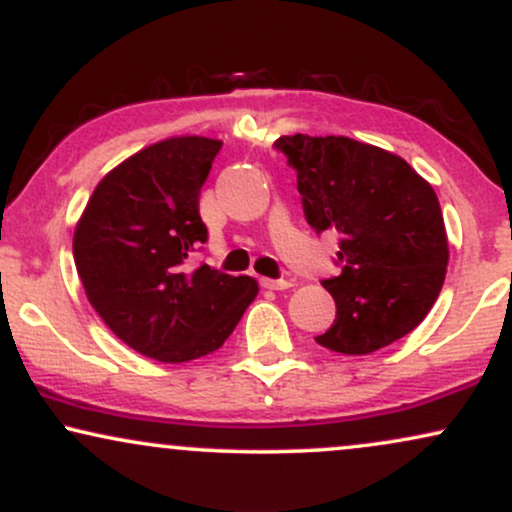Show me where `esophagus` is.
Listing matches in <instances>:
<instances>
[{"instance_id":"esophagus-1","label":"esophagus","mask_w":512,"mask_h":512,"mask_svg":"<svg viewBox=\"0 0 512 512\" xmlns=\"http://www.w3.org/2000/svg\"><path fill=\"white\" fill-rule=\"evenodd\" d=\"M262 286H264V289H269V291H286V289H291L293 281H289V279H262Z\"/></svg>"}]
</instances>
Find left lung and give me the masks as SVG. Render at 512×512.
Masks as SVG:
<instances>
[{
	"label": "left lung",
	"mask_w": 512,
	"mask_h": 512,
	"mask_svg": "<svg viewBox=\"0 0 512 512\" xmlns=\"http://www.w3.org/2000/svg\"><path fill=\"white\" fill-rule=\"evenodd\" d=\"M298 173L310 226L339 233L342 274L322 281L337 303L315 342L346 356L390 346L428 315L448 272L436 190L402 156L349 137H279Z\"/></svg>",
	"instance_id": "1"
}]
</instances>
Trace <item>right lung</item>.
Here are the masks:
<instances>
[{
    "label": "right lung",
    "mask_w": 512,
    "mask_h": 512,
    "mask_svg": "<svg viewBox=\"0 0 512 512\" xmlns=\"http://www.w3.org/2000/svg\"><path fill=\"white\" fill-rule=\"evenodd\" d=\"M219 139L182 134L110 170L74 228V262L88 303L129 349L163 363L195 361L231 337L257 281L187 269L207 240L199 190Z\"/></svg>",
    "instance_id": "obj_1"
}]
</instances>
